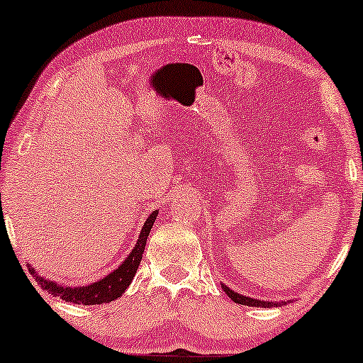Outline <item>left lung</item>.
I'll return each instance as SVG.
<instances>
[{
  "mask_svg": "<svg viewBox=\"0 0 363 363\" xmlns=\"http://www.w3.org/2000/svg\"><path fill=\"white\" fill-rule=\"evenodd\" d=\"M221 289L225 291V294H228V297H231L233 301L236 302V304H241V306H250V307H279V306H286L289 304L291 301H281V302H276V301H261V299H255V297H247V296H242V294H238L230 287L221 284Z\"/></svg>",
  "mask_w": 363,
  "mask_h": 363,
  "instance_id": "obj_1",
  "label": "left lung"
}]
</instances>
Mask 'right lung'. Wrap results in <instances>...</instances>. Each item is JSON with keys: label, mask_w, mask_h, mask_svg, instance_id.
<instances>
[{"label": "right lung", "mask_w": 363, "mask_h": 363, "mask_svg": "<svg viewBox=\"0 0 363 363\" xmlns=\"http://www.w3.org/2000/svg\"><path fill=\"white\" fill-rule=\"evenodd\" d=\"M158 210L152 211L150 216L147 218V221L143 223L138 240L121 266L117 269H113L111 274H107L102 279L86 286H62L56 281L46 279L44 276H39L38 271L28 264L29 272H31L34 279L39 286L43 287V291L49 292V294L61 297L62 301L72 302V304H82V306H96V304H106V302H112L121 297L123 292L127 291V287L130 286L135 272L140 264L143 250H145L147 238L150 235V230L153 223L157 220Z\"/></svg>", "instance_id": "obj_1"}]
</instances>
